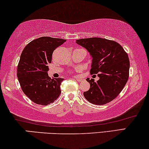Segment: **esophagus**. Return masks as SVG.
I'll return each mask as SVG.
<instances>
[{"label": "esophagus", "mask_w": 149, "mask_h": 149, "mask_svg": "<svg viewBox=\"0 0 149 149\" xmlns=\"http://www.w3.org/2000/svg\"><path fill=\"white\" fill-rule=\"evenodd\" d=\"M74 79L75 80H77L78 82H80V81H82V79H79V78H77V77H74Z\"/></svg>", "instance_id": "obj_1"}]
</instances>
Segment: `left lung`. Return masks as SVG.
<instances>
[{
  "label": "left lung",
  "instance_id": "8db88e82",
  "mask_svg": "<svg viewBox=\"0 0 149 149\" xmlns=\"http://www.w3.org/2000/svg\"><path fill=\"white\" fill-rule=\"evenodd\" d=\"M78 44L86 48L92 57L91 74H97L100 79L89 78L90 89L84 92L88 101L95 105L109 103L118 96L127 82L130 59L120 44L100 38L77 40Z\"/></svg>",
  "mask_w": 149,
  "mask_h": 149
}]
</instances>
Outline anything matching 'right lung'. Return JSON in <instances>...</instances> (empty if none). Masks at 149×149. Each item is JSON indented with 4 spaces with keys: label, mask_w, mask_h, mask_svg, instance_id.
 <instances>
[{
    "label": "right lung",
    "mask_w": 149,
    "mask_h": 149,
    "mask_svg": "<svg viewBox=\"0 0 149 149\" xmlns=\"http://www.w3.org/2000/svg\"><path fill=\"white\" fill-rule=\"evenodd\" d=\"M65 40L41 37L24 47L17 67V77L24 94L34 103L47 106L60 96V85L64 79H51L47 65L53 53Z\"/></svg>",
    "instance_id": "add662e5"
}]
</instances>
